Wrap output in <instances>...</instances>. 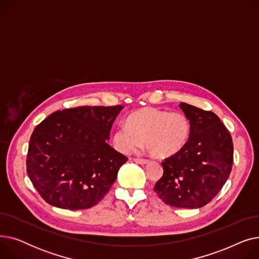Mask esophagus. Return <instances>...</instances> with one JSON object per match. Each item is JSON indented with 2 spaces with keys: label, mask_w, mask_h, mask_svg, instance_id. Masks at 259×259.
Here are the masks:
<instances>
[{
  "label": "esophagus",
  "mask_w": 259,
  "mask_h": 259,
  "mask_svg": "<svg viewBox=\"0 0 259 259\" xmlns=\"http://www.w3.org/2000/svg\"><path fill=\"white\" fill-rule=\"evenodd\" d=\"M133 160L135 162H138V164H142V165H146L149 164V160L145 159V158H133Z\"/></svg>",
  "instance_id": "1"
}]
</instances>
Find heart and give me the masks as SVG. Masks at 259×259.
<instances>
[{
	"instance_id": "heart-1",
	"label": "heart",
	"mask_w": 259,
	"mask_h": 259,
	"mask_svg": "<svg viewBox=\"0 0 259 259\" xmlns=\"http://www.w3.org/2000/svg\"><path fill=\"white\" fill-rule=\"evenodd\" d=\"M191 135V122L182 112H169L157 108H143L130 114L125 125L113 133L117 150L128 153L144 145L151 156L172 157L183 151Z\"/></svg>"
}]
</instances>
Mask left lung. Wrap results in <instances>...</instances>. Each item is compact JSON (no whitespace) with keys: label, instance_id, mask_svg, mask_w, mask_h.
<instances>
[{"label":"left lung","instance_id":"1","mask_svg":"<svg viewBox=\"0 0 259 259\" xmlns=\"http://www.w3.org/2000/svg\"><path fill=\"white\" fill-rule=\"evenodd\" d=\"M180 107L191 122V135L182 152L161 162L164 173L154 191L169 206L195 209L206 206L227 182L233 142L215 113L186 103Z\"/></svg>","mask_w":259,"mask_h":259}]
</instances>
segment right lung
Returning a JSON list of instances; mask_svg holds the SVG:
<instances>
[{"mask_svg":"<svg viewBox=\"0 0 259 259\" xmlns=\"http://www.w3.org/2000/svg\"><path fill=\"white\" fill-rule=\"evenodd\" d=\"M124 106H80L52 113L34 128L27 174L49 205L88 209L99 203L127 161L107 144Z\"/></svg>","mask_w":259,"mask_h":259,"instance_id":"add662e5","label":"right lung"}]
</instances>
